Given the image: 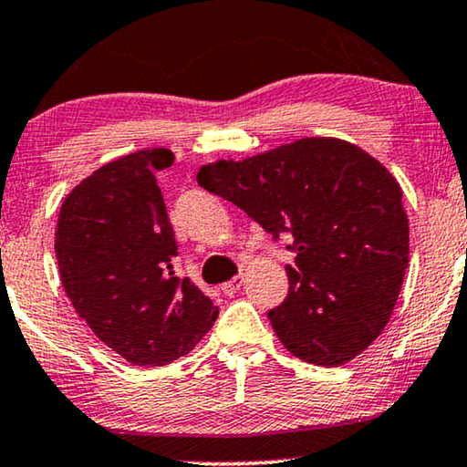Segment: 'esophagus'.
I'll return each instance as SVG.
<instances>
[{
	"mask_svg": "<svg viewBox=\"0 0 467 467\" xmlns=\"http://www.w3.org/2000/svg\"><path fill=\"white\" fill-rule=\"evenodd\" d=\"M242 283H244V276L242 274H238V276H234L232 280H227V283L221 285V291L225 293V296H234V293L240 291Z\"/></svg>",
	"mask_w": 467,
	"mask_h": 467,
	"instance_id": "34e87169",
	"label": "esophagus"
}]
</instances>
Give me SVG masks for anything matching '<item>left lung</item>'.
<instances>
[{
    "label": "left lung",
    "instance_id": "8db88e82",
    "mask_svg": "<svg viewBox=\"0 0 467 467\" xmlns=\"http://www.w3.org/2000/svg\"><path fill=\"white\" fill-rule=\"evenodd\" d=\"M197 182L274 238L293 235L289 296L267 312L293 357L344 366L382 334L404 283L410 235L400 182L379 159L340 138H302L203 165Z\"/></svg>",
    "mask_w": 467,
    "mask_h": 467
}]
</instances>
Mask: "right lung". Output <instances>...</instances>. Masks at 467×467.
Returning <instances> with one entry per match:
<instances>
[{
  "instance_id": "1",
  "label": "right lung",
  "mask_w": 467,
  "mask_h": 467,
  "mask_svg": "<svg viewBox=\"0 0 467 467\" xmlns=\"http://www.w3.org/2000/svg\"><path fill=\"white\" fill-rule=\"evenodd\" d=\"M170 149L101 165L61 202L55 254L69 302L108 348L133 366H165L193 350L219 308L178 278L174 229L155 171Z\"/></svg>"
}]
</instances>
